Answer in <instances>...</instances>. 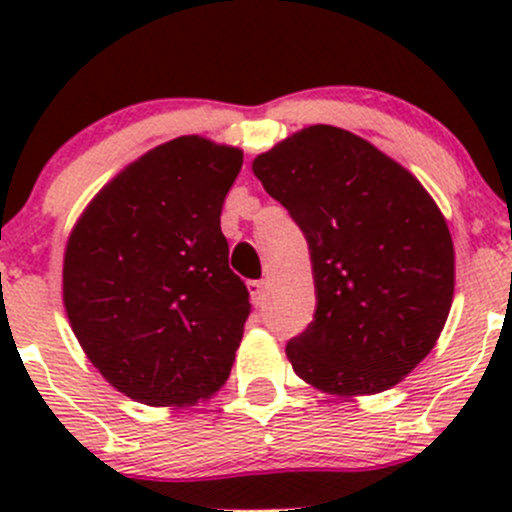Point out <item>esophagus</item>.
<instances>
[{
	"label": "esophagus",
	"mask_w": 512,
	"mask_h": 512,
	"mask_svg": "<svg viewBox=\"0 0 512 512\" xmlns=\"http://www.w3.org/2000/svg\"><path fill=\"white\" fill-rule=\"evenodd\" d=\"M247 292H250L252 302L262 304L267 297V282L265 280H250L247 282Z\"/></svg>",
	"instance_id": "esophagus-1"
}]
</instances>
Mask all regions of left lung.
Listing matches in <instances>:
<instances>
[{
  "label": "left lung",
  "instance_id": "1",
  "mask_svg": "<svg viewBox=\"0 0 512 512\" xmlns=\"http://www.w3.org/2000/svg\"><path fill=\"white\" fill-rule=\"evenodd\" d=\"M252 173L309 242L317 312L287 344L294 374L342 399L404 381L436 347L456 287L436 200L366 138L324 123L260 153Z\"/></svg>",
  "mask_w": 512,
  "mask_h": 512
}]
</instances>
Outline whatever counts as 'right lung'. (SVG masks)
Instances as JSON below:
<instances>
[{
	"mask_svg": "<svg viewBox=\"0 0 512 512\" xmlns=\"http://www.w3.org/2000/svg\"><path fill=\"white\" fill-rule=\"evenodd\" d=\"M242 151L203 136L160 143L91 198L64 250V309L98 374L146 406L218 394L250 294L220 230Z\"/></svg>",
	"mask_w": 512,
	"mask_h": 512,
	"instance_id": "right-lung-1",
	"label": "right lung"
}]
</instances>
